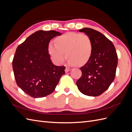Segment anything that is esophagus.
Returning a JSON list of instances; mask_svg holds the SVG:
<instances>
[{"label":"esophagus","mask_w":132,"mask_h":132,"mask_svg":"<svg viewBox=\"0 0 132 132\" xmlns=\"http://www.w3.org/2000/svg\"><path fill=\"white\" fill-rule=\"evenodd\" d=\"M70 70H71V69H70V68H69V67H66V69H65V72H69Z\"/></svg>","instance_id":"obj_1"}]
</instances>
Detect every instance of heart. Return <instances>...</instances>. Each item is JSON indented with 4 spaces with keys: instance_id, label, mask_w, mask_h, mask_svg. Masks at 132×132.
I'll list each match as a JSON object with an SVG mask.
<instances>
[{
    "instance_id": "1",
    "label": "heart",
    "mask_w": 132,
    "mask_h": 132,
    "mask_svg": "<svg viewBox=\"0 0 132 132\" xmlns=\"http://www.w3.org/2000/svg\"><path fill=\"white\" fill-rule=\"evenodd\" d=\"M55 41L56 43H49L48 51L53 62L58 65L63 63L67 56L69 65L82 66L89 61L92 56V41L86 35L69 32L57 37Z\"/></svg>"
}]
</instances>
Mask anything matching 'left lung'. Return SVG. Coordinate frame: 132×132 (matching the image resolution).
Listing matches in <instances>:
<instances>
[{
    "mask_svg": "<svg viewBox=\"0 0 132 132\" xmlns=\"http://www.w3.org/2000/svg\"><path fill=\"white\" fill-rule=\"evenodd\" d=\"M79 32L90 37L93 50L89 61L80 68L82 76L76 81V85L84 95L99 96L115 79L118 65L116 50L113 43L96 30L84 28Z\"/></svg>",
    "mask_w": 132,
    "mask_h": 132,
    "instance_id": "left-lung-1",
    "label": "left lung"
}]
</instances>
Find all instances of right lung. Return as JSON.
Instances as JSON below:
<instances>
[{"instance_id":"1","label":"right lung","mask_w":132,"mask_h":132,"mask_svg":"<svg viewBox=\"0 0 132 132\" xmlns=\"http://www.w3.org/2000/svg\"><path fill=\"white\" fill-rule=\"evenodd\" d=\"M61 35L52 30H39L29 36L16 50L12 65L16 84L34 98L52 93L65 73V67L54 65L48 51L50 40Z\"/></svg>"}]
</instances>
